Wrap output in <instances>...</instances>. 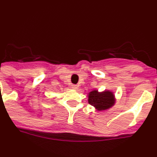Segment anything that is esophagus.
Returning <instances> with one entry per match:
<instances>
[{
  "label": "esophagus",
  "instance_id": "esophagus-1",
  "mask_svg": "<svg viewBox=\"0 0 157 157\" xmlns=\"http://www.w3.org/2000/svg\"><path fill=\"white\" fill-rule=\"evenodd\" d=\"M71 88L74 89V90H77L78 89V86L76 85V84H73V85H71Z\"/></svg>",
  "mask_w": 157,
  "mask_h": 157
}]
</instances>
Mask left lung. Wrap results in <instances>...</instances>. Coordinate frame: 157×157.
<instances>
[{
  "label": "left lung",
  "instance_id": "1",
  "mask_svg": "<svg viewBox=\"0 0 157 157\" xmlns=\"http://www.w3.org/2000/svg\"><path fill=\"white\" fill-rule=\"evenodd\" d=\"M88 103L94 107L98 112L106 111L115 105L116 99L114 92L110 90H105L99 92L98 90H93L87 94Z\"/></svg>",
  "mask_w": 157,
  "mask_h": 157
}]
</instances>
